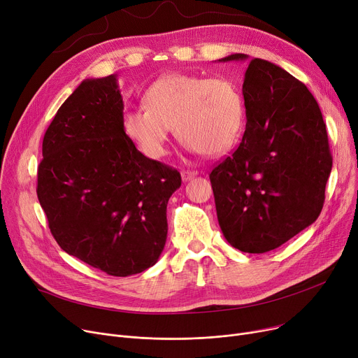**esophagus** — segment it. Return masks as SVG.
<instances>
[{
  "label": "esophagus",
  "instance_id": "1",
  "mask_svg": "<svg viewBox=\"0 0 358 358\" xmlns=\"http://www.w3.org/2000/svg\"><path fill=\"white\" fill-rule=\"evenodd\" d=\"M180 175H182V180L187 182V180H191L192 178H195L198 173L195 171H182Z\"/></svg>",
  "mask_w": 358,
  "mask_h": 358
}]
</instances>
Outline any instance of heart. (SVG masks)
<instances>
[{
    "label": "heart",
    "mask_w": 358,
    "mask_h": 358,
    "mask_svg": "<svg viewBox=\"0 0 358 358\" xmlns=\"http://www.w3.org/2000/svg\"><path fill=\"white\" fill-rule=\"evenodd\" d=\"M145 105L125 110L121 127L137 149L159 160L173 131L195 153L220 156L238 143L245 102L237 82L225 76L167 73L144 92Z\"/></svg>",
    "instance_id": "1"
}]
</instances>
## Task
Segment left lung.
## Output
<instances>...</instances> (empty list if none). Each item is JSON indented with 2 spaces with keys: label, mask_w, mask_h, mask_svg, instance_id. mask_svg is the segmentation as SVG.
Wrapping results in <instances>:
<instances>
[{
  "label": "left lung",
  "mask_w": 358,
  "mask_h": 358,
  "mask_svg": "<svg viewBox=\"0 0 358 358\" xmlns=\"http://www.w3.org/2000/svg\"><path fill=\"white\" fill-rule=\"evenodd\" d=\"M229 60H247L245 131L209 179L225 240L260 255L317 221L332 157L320 105L301 80L263 59H220Z\"/></svg>",
  "instance_id": "left-lung-1"
}]
</instances>
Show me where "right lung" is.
Returning a JSON list of instances; mask_svg holds the SVG:
<instances>
[{"mask_svg": "<svg viewBox=\"0 0 358 358\" xmlns=\"http://www.w3.org/2000/svg\"><path fill=\"white\" fill-rule=\"evenodd\" d=\"M117 75L85 79L62 103L43 138L37 198L68 255L111 276L159 260L166 208L180 173L141 155L121 127Z\"/></svg>", "mask_w": 358, "mask_h": 358, "instance_id": "right-lung-1", "label": "right lung"}]
</instances>
